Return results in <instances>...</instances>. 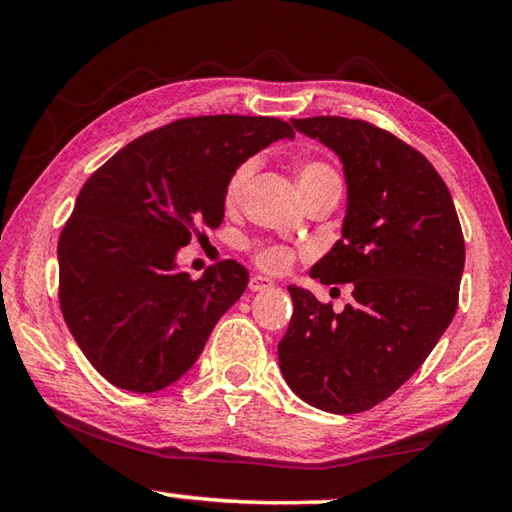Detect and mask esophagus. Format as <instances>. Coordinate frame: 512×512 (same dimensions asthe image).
<instances>
[{
    "label": "esophagus",
    "mask_w": 512,
    "mask_h": 512,
    "mask_svg": "<svg viewBox=\"0 0 512 512\" xmlns=\"http://www.w3.org/2000/svg\"><path fill=\"white\" fill-rule=\"evenodd\" d=\"M248 289L250 291H268V289H275V282L273 280H268V277H264V275H253L250 277V282H248Z\"/></svg>",
    "instance_id": "esophagus-1"
}]
</instances>
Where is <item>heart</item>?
<instances>
[{
    "mask_svg": "<svg viewBox=\"0 0 512 512\" xmlns=\"http://www.w3.org/2000/svg\"><path fill=\"white\" fill-rule=\"evenodd\" d=\"M255 169H257L255 158H248L244 162H239L237 167L232 169V173L228 176V180H225V187H223L225 205L235 207L241 201V196H244ZM327 178H336V173L332 171V167H327V164L320 162V160H305L298 167L300 192H305L307 187L316 185V183H320V180H327ZM248 250L253 253L255 262L262 268H266V271H282V268L289 264V250L284 246L250 244Z\"/></svg>",
    "mask_w": 512,
    "mask_h": 512,
    "instance_id": "1",
    "label": "heart"
}]
</instances>
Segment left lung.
I'll return each mask as SVG.
<instances>
[{"mask_svg": "<svg viewBox=\"0 0 512 512\" xmlns=\"http://www.w3.org/2000/svg\"><path fill=\"white\" fill-rule=\"evenodd\" d=\"M343 162V237L309 275L352 282L336 314L289 287L293 316L277 345L280 370L300 400L327 413H361L418 370L458 307L465 241L445 180L400 137L345 117L291 119Z\"/></svg>", "mask_w": 512, "mask_h": 512, "instance_id": "8db88e82", "label": "left lung"}]
</instances>
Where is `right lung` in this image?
<instances>
[{"label":"right lung","instance_id":"obj_1","mask_svg":"<svg viewBox=\"0 0 512 512\" xmlns=\"http://www.w3.org/2000/svg\"><path fill=\"white\" fill-rule=\"evenodd\" d=\"M293 135L275 117H187L137 137L88 178L58 239V300L112 386L155 393L194 366L248 271L225 259L192 280L178 250L219 228L232 169Z\"/></svg>","mask_w":512,"mask_h":512}]
</instances>
